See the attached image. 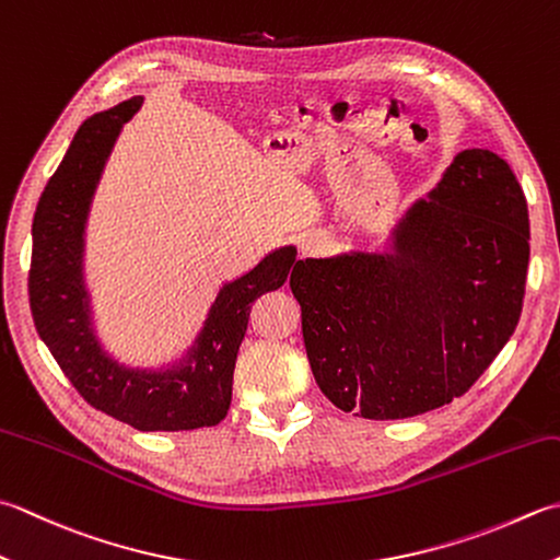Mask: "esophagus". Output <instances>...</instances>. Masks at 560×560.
<instances>
[{
	"label": "esophagus",
	"instance_id": "obj_1",
	"mask_svg": "<svg viewBox=\"0 0 560 560\" xmlns=\"http://www.w3.org/2000/svg\"><path fill=\"white\" fill-rule=\"evenodd\" d=\"M325 243H327V240L323 235H308L303 240L301 252H303V255H317V252L325 249Z\"/></svg>",
	"mask_w": 560,
	"mask_h": 560
}]
</instances>
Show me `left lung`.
Wrapping results in <instances>:
<instances>
[{
    "label": "left lung",
    "mask_w": 560,
    "mask_h": 560,
    "mask_svg": "<svg viewBox=\"0 0 560 560\" xmlns=\"http://www.w3.org/2000/svg\"><path fill=\"white\" fill-rule=\"evenodd\" d=\"M529 213L510 164L462 150L386 249L305 257L291 273L317 386L339 410L402 420L474 386L520 323Z\"/></svg>",
    "instance_id": "1"
}]
</instances>
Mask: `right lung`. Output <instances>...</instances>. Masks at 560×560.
<instances>
[{
  "label": "right lung",
  "instance_id": "add662e5",
  "mask_svg": "<svg viewBox=\"0 0 560 560\" xmlns=\"http://www.w3.org/2000/svg\"><path fill=\"white\" fill-rule=\"evenodd\" d=\"M142 102L133 96L86 118L43 189L31 228V313L65 376L96 410L142 432L199 430L221 422L233 400V371L252 303L283 287L301 259L295 245H283L225 281L191 345L167 364L136 366L116 357L96 330L84 269L86 225L120 130Z\"/></svg>",
  "mask_w": 560,
  "mask_h": 560
}]
</instances>
